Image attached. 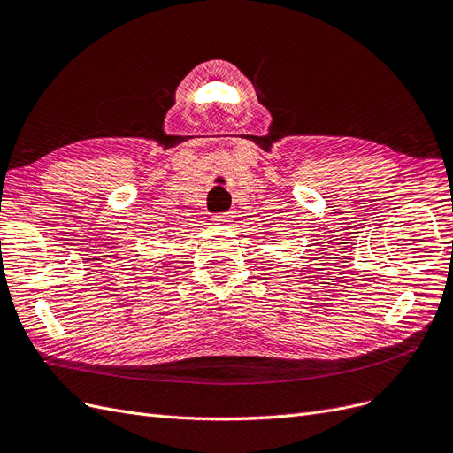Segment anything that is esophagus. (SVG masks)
I'll return each mask as SVG.
<instances>
[{"mask_svg":"<svg viewBox=\"0 0 453 453\" xmlns=\"http://www.w3.org/2000/svg\"><path fill=\"white\" fill-rule=\"evenodd\" d=\"M213 221L217 225H228L230 223V215L228 213H217V215H213Z\"/></svg>","mask_w":453,"mask_h":453,"instance_id":"obj_1","label":"esophagus"}]
</instances>
